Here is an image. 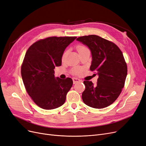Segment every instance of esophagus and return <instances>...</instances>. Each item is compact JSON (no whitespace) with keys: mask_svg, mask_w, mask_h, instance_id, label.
<instances>
[{"mask_svg":"<svg viewBox=\"0 0 146 146\" xmlns=\"http://www.w3.org/2000/svg\"><path fill=\"white\" fill-rule=\"evenodd\" d=\"M73 84H76L77 82H79L81 81V80L78 79V78H73Z\"/></svg>","mask_w":146,"mask_h":146,"instance_id":"1","label":"esophagus"}]
</instances>
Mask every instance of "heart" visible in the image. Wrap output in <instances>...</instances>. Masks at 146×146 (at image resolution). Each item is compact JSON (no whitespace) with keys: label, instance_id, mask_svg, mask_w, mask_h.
Segmentation results:
<instances>
[{"label":"heart","instance_id":"b5f03b06","mask_svg":"<svg viewBox=\"0 0 146 146\" xmlns=\"http://www.w3.org/2000/svg\"><path fill=\"white\" fill-rule=\"evenodd\" d=\"M87 48H88L87 47H85V46H82V45H80V46H79L77 47V50L79 53H80V52H82V51H83L85 49H87ZM67 53V51L64 52L62 56V60H64V59L66 58ZM82 69L81 68H80V67H74L72 70V73L73 74H75V75H79L82 73Z\"/></svg>","mask_w":146,"mask_h":146}]
</instances>
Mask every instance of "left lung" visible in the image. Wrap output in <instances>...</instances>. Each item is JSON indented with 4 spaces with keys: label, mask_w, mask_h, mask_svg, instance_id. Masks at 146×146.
<instances>
[{
    "label": "left lung",
    "mask_w": 146,
    "mask_h": 146,
    "mask_svg": "<svg viewBox=\"0 0 146 146\" xmlns=\"http://www.w3.org/2000/svg\"><path fill=\"white\" fill-rule=\"evenodd\" d=\"M76 40L89 47L93 59L90 70L99 75L96 85L84 81L82 100L94 108H104L114 103L125 86L127 67L123 53L115 43L98 35H85Z\"/></svg>",
    "instance_id": "1"
}]
</instances>
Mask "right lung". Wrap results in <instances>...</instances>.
I'll use <instances>...</instances> for the list:
<instances>
[{
	"instance_id": "obj_1",
	"label": "right lung",
	"mask_w": 146,
	"mask_h": 146,
	"mask_svg": "<svg viewBox=\"0 0 146 146\" xmlns=\"http://www.w3.org/2000/svg\"><path fill=\"white\" fill-rule=\"evenodd\" d=\"M76 36H50L38 40L27 50L21 74L27 93L44 110L62 106L73 85L71 78H55V67L61 66L66 48Z\"/></svg>"
}]
</instances>
